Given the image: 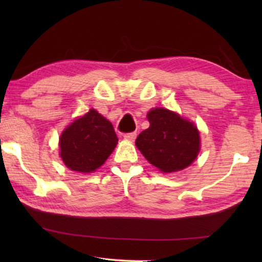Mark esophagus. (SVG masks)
I'll return each mask as SVG.
<instances>
[{"label":"esophagus","instance_id":"obj_1","mask_svg":"<svg viewBox=\"0 0 262 262\" xmlns=\"http://www.w3.org/2000/svg\"><path fill=\"white\" fill-rule=\"evenodd\" d=\"M136 136H137V134H136V132H128V134H125L124 135V138L126 139V141L134 142L135 139H136Z\"/></svg>","mask_w":262,"mask_h":262}]
</instances>
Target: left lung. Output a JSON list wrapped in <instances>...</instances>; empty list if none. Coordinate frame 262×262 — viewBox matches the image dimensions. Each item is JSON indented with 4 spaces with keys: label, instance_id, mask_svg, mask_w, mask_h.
I'll list each match as a JSON object with an SVG mask.
<instances>
[{
    "label": "left lung",
    "instance_id": "obj_1",
    "mask_svg": "<svg viewBox=\"0 0 262 262\" xmlns=\"http://www.w3.org/2000/svg\"><path fill=\"white\" fill-rule=\"evenodd\" d=\"M148 119L150 126L136 139L143 156L163 173L188 167L200 150L195 125L166 108L151 110Z\"/></svg>",
    "mask_w": 262,
    "mask_h": 262
}]
</instances>
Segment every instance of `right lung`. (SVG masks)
<instances>
[{"instance_id":"obj_1","label":"right lung","mask_w":262,"mask_h":262,"mask_svg":"<svg viewBox=\"0 0 262 262\" xmlns=\"http://www.w3.org/2000/svg\"><path fill=\"white\" fill-rule=\"evenodd\" d=\"M117 143L113 125L95 110H91L60 135V157L69 169L92 173L105 163Z\"/></svg>"}]
</instances>
